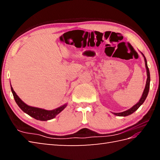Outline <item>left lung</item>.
<instances>
[{
    "label": "left lung",
    "mask_w": 160,
    "mask_h": 160,
    "mask_svg": "<svg viewBox=\"0 0 160 160\" xmlns=\"http://www.w3.org/2000/svg\"><path fill=\"white\" fill-rule=\"evenodd\" d=\"M142 55L143 56L144 58V62H145V67H146V69H147V82H146V86L144 88V90L143 91V93H142V96L141 98L139 100L137 104H135L133 107H132L131 108L129 109L121 112V113H113L114 115H118V116H122V117H125V116H128V115L132 114V113H134L135 111H137L138 109V108L140 107L141 105L144 103V102L145 101L146 98H147L148 93V91H149V88H150V81H151V78H150V72H149V69L147 65V61L144 55L142 53Z\"/></svg>",
    "instance_id": "1"
}]
</instances>
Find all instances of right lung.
I'll return each instance as SVG.
<instances>
[{"label":"right lung","instance_id":"obj_1","mask_svg":"<svg viewBox=\"0 0 160 160\" xmlns=\"http://www.w3.org/2000/svg\"><path fill=\"white\" fill-rule=\"evenodd\" d=\"M11 90L16 104H18V106L20 108H21V110L25 112V113L28 114L31 117L35 118L36 120H38L47 121V120H52V119H53L55 118L58 114H59L62 110H64L67 106V104L66 103L58 108H55V109L49 110V111L43 109V108H38V107H31V106H29L28 104H26L18 96H17L15 91H13L12 85H11Z\"/></svg>","mask_w":160,"mask_h":160}]
</instances>
